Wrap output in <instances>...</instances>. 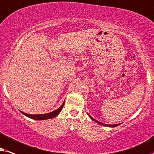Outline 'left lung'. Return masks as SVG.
<instances>
[{
	"instance_id": "1",
	"label": "left lung",
	"mask_w": 154,
	"mask_h": 154,
	"mask_svg": "<svg viewBox=\"0 0 154 154\" xmlns=\"http://www.w3.org/2000/svg\"><path fill=\"white\" fill-rule=\"evenodd\" d=\"M88 115H89V114H88ZM89 116L90 117V118L92 119V120H94V121H95L96 122H98V123H99L100 125H105V126H107V127H110V128H113V127H116V126L119 125V124H118V125H106V124H103V123H102V122H100L99 121H98V120H96L95 119H94L91 116H89Z\"/></svg>"
}]
</instances>
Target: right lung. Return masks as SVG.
<instances>
[{"label":"right lung","mask_w":154,"mask_h":154,"mask_svg":"<svg viewBox=\"0 0 154 154\" xmlns=\"http://www.w3.org/2000/svg\"><path fill=\"white\" fill-rule=\"evenodd\" d=\"M65 103H63V105L59 107L58 109L54 110V111L48 112V113H46V114H40V115H29L26 114L25 112H22V114H24V116H27L28 118H30L32 119H34V120H47V119H51V118H53L55 117L58 116V115L60 113L61 110L63 109V106H64Z\"/></svg>","instance_id":"right-lung-1"}]
</instances>
